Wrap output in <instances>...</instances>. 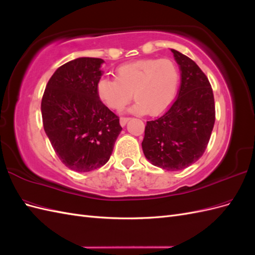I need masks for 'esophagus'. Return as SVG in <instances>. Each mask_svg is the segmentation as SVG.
Instances as JSON below:
<instances>
[{
	"label": "esophagus",
	"instance_id": "esophagus-1",
	"mask_svg": "<svg viewBox=\"0 0 255 255\" xmlns=\"http://www.w3.org/2000/svg\"><path fill=\"white\" fill-rule=\"evenodd\" d=\"M129 120V118H127V117H121L120 118V126L121 127H125L127 125V122Z\"/></svg>",
	"mask_w": 255,
	"mask_h": 255
}]
</instances>
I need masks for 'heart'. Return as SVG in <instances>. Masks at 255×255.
<instances>
[{
    "label": "heart",
    "mask_w": 255,
    "mask_h": 255,
    "mask_svg": "<svg viewBox=\"0 0 255 255\" xmlns=\"http://www.w3.org/2000/svg\"><path fill=\"white\" fill-rule=\"evenodd\" d=\"M180 71L171 59H141L120 66L116 80L101 79L97 85L100 100L112 110L120 111L133 97L130 112L157 116L175 98Z\"/></svg>",
    "instance_id": "heart-1"
}]
</instances>
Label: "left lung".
Returning <instances> with one entry per match:
<instances>
[{
	"label": "left lung",
	"mask_w": 255,
	"mask_h": 255,
	"mask_svg": "<svg viewBox=\"0 0 255 255\" xmlns=\"http://www.w3.org/2000/svg\"><path fill=\"white\" fill-rule=\"evenodd\" d=\"M171 52L181 71L177 98L165 114L146 122L141 145L152 165L177 171L203 155L215 123V101L199 66L179 51Z\"/></svg>",
	"instance_id": "left-lung-1"
}]
</instances>
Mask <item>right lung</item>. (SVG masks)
Wrapping results in <instances>:
<instances>
[{
	"mask_svg": "<svg viewBox=\"0 0 255 255\" xmlns=\"http://www.w3.org/2000/svg\"><path fill=\"white\" fill-rule=\"evenodd\" d=\"M103 63L94 57L68 61L51 76L42 97L44 132L59 159L73 171L105 165L122 129L119 118L98 97Z\"/></svg>",
	"mask_w": 255,
	"mask_h": 255,
	"instance_id": "right-lung-1",
	"label": "right lung"
}]
</instances>
